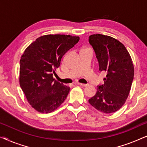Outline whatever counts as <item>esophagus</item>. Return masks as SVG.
<instances>
[{"mask_svg":"<svg viewBox=\"0 0 147 147\" xmlns=\"http://www.w3.org/2000/svg\"><path fill=\"white\" fill-rule=\"evenodd\" d=\"M78 85H79L80 86H82V87H86V86H88V84H81V83H77Z\"/></svg>","mask_w":147,"mask_h":147,"instance_id":"esophagus-1","label":"esophagus"}]
</instances>
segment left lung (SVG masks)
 <instances>
[{"label": "left lung", "instance_id": "left-lung-1", "mask_svg": "<svg viewBox=\"0 0 147 147\" xmlns=\"http://www.w3.org/2000/svg\"><path fill=\"white\" fill-rule=\"evenodd\" d=\"M89 43L95 51L99 71L105 72L104 84L99 86L89 103L105 114L115 112L125 103L134 78V65L122 43L110 36L94 34Z\"/></svg>", "mask_w": 147, "mask_h": 147}]
</instances>
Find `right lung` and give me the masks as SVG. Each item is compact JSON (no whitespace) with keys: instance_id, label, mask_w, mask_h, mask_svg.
<instances>
[{"instance_id":"obj_1","label":"right lung","mask_w":147,"mask_h":147,"mask_svg":"<svg viewBox=\"0 0 147 147\" xmlns=\"http://www.w3.org/2000/svg\"><path fill=\"white\" fill-rule=\"evenodd\" d=\"M80 37L46 35L37 38L24 51L20 60L19 84L32 107L50 113L66 99L70 88L53 78L66 52Z\"/></svg>"}]
</instances>
